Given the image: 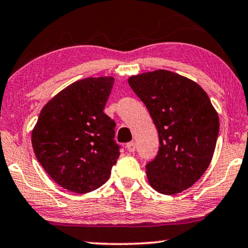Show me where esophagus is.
Returning a JSON list of instances; mask_svg holds the SVG:
<instances>
[{
	"label": "esophagus",
	"instance_id": "34e87169",
	"mask_svg": "<svg viewBox=\"0 0 248 248\" xmlns=\"http://www.w3.org/2000/svg\"><path fill=\"white\" fill-rule=\"evenodd\" d=\"M125 147H127L129 153H134V151H136V143L134 141L128 142L127 146H125Z\"/></svg>",
	"mask_w": 248,
	"mask_h": 248
}]
</instances>
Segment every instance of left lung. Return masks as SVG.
I'll list each match as a JSON object with an SVG mask.
<instances>
[{
  "label": "left lung",
  "mask_w": 248,
  "mask_h": 248,
  "mask_svg": "<svg viewBox=\"0 0 248 248\" xmlns=\"http://www.w3.org/2000/svg\"><path fill=\"white\" fill-rule=\"evenodd\" d=\"M129 86L145 103L159 135V150L146 165L158 193L175 195L193 186L215 151L219 119L201 86L167 70L132 76Z\"/></svg>",
  "instance_id": "1"
}]
</instances>
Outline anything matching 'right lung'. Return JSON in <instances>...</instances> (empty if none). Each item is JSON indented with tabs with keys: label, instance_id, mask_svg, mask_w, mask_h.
Here are the masks:
<instances>
[{
	"label": "right lung",
	"instance_id": "obj_1",
	"mask_svg": "<svg viewBox=\"0 0 248 248\" xmlns=\"http://www.w3.org/2000/svg\"><path fill=\"white\" fill-rule=\"evenodd\" d=\"M112 77L70 84L43 107L32 131L35 157L64 189L86 194L109 179L120 156L116 123L103 112Z\"/></svg>",
	"mask_w": 248,
	"mask_h": 248
}]
</instances>
